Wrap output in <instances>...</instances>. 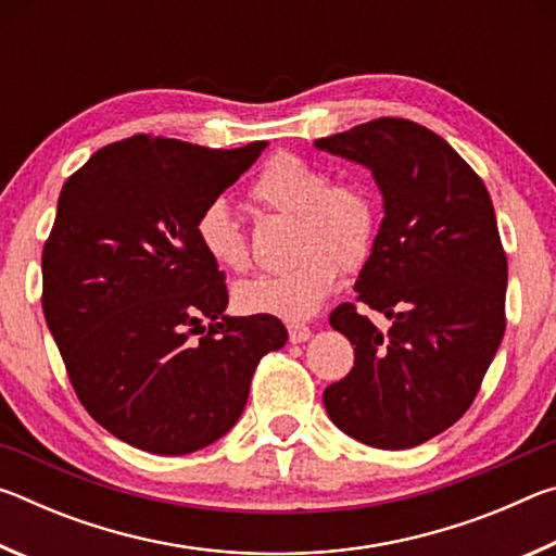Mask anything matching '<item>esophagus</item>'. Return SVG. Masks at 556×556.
<instances>
[{
  "label": "esophagus",
  "mask_w": 556,
  "mask_h": 556,
  "mask_svg": "<svg viewBox=\"0 0 556 556\" xmlns=\"http://www.w3.org/2000/svg\"><path fill=\"white\" fill-rule=\"evenodd\" d=\"M312 338V328L304 324H289V341L291 343H306Z\"/></svg>",
  "instance_id": "34e87169"
}]
</instances>
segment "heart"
Here are the masks:
<instances>
[{
    "instance_id": "obj_1",
    "label": "heart",
    "mask_w": 556,
    "mask_h": 556,
    "mask_svg": "<svg viewBox=\"0 0 556 556\" xmlns=\"http://www.w3.org/2000/svg\"><path fill=\"white\" fill-rule=\"evenodd\" d=\"M252 201L299 220L294 265L240 281L232 291L242 314L304 321L321 308L343 267L368 260L378 235V205L361 184H331L321 166L281 152L260 168L250 186ZM195 240L213 265L242 271L250 248L230 203L213 199L195 218Z\"/></svg>"
}]
</instances>
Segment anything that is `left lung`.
Listing matches in <instances>:
<instances>
[{
  "label": "left lung",
  "instance_id": "1",
  "mask_svg": "<svg viewBox=\"0 0 556 556\" xmlns=\"http://www.w3.org/2000/svg\"><path fill=\"white\" fill-rule=\"evenodd\" d=\"M314 144L365 166L380 188L384 218L355 291L392 321L380 331L353 304L331 314L355 365L328 384L324 407L363 444L419 446L464 417L503 341L507 260L491 195L417 122L382 117Z\"/></svg>",
  "mask_w": 556,
  "mask_h": 556
}]
</instances>
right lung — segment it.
<instances>
[{"label":"right lung","mask_w":556,"mask_h":556,"mask_svg":"<svg viewBox=\"0 0 556 556\" xmlns=\"http://www.w3.org/2000/svg\"><path fill=\"white\" fill-rule=\"evenodd\" d=\"M265 147L139 135L98 149L63 186L43 316L83 407L129 446L181 456L218 441L260 357L287 343L275 316L225 314V277L193 232Z\"/></svg>","instance_id":"right-lung-1"}]
</instances>
